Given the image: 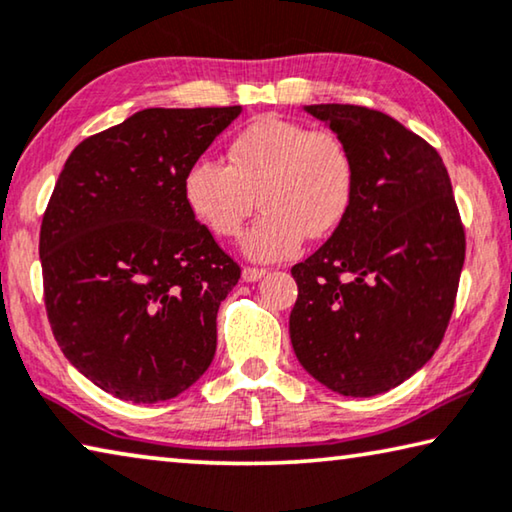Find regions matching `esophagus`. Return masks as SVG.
<instances>
[{
	"label": "esophagus",
	"mask_w": 512,
	"mask_h": 512,
	"mask_svg": "<svg viewBox=\"0 0 512 512\" xmlns=\"http://www.w3.org/2000/svg\"><path fill=\"white\" fill-rule=\"evenodd\" d=\"M265 267H245V270H242V279H245V281H258V279H263L265 277Z\"/></svg>",
	"instance_id": "esophagus-1"
}]
</instances>
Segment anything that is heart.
<instances>
[{
  "label": "heart",
  "mask_w": 512,
  "mask_h": 512,
  "mask_svg": "<svg viewBox=\"0 0 512 512\" xmlns=\"http://www.w3.org/2000/svg\"><path fill=\"white\" fill-rule=\"evenodd\" d=\"M226 160L201 157L183 178L187 208L217 238H235L254 210L261 217L242 247L256 261H281L309 240L327 238L357 194V160L332 130L261 116L231 139Z\"/></svg>",
  "instance_id": "obj_1"
}]
</instances>
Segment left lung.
I'll use <instances>...</instances> for the list:
<instances>
[{"label":"left lung","mask_w":512,"mask_h":512,"mask_svg":"<svg viewBox=\"0 0 512 512\" xmlns=\"http://www.w3.org/2000/svg\"><path fill=\"white\" fill-rule=\"evenodd\" d=\"M304 109L350 144L357 194L332 238L290 270V341L327 389L375 396L412 377L442 343L465 263V226L442 157L426 139L377 109Z\"/></svg>","instance_id":"8db88e82"}]
</instances>
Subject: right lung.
Wrapping results in <instances>:
<instances>
[{
    "instance_id": "obj_1",
    "label": "right lung",
    "mask_w": 512,
    "mask_h": 512,
    "mask_svg": "<svg viewBox=\"0 0 512 512\" xmlns=\"http://www.w3.org/2000/svg\"><path fill=\"white\" fill-rule=\"evenodd\" d=\"M240 107H151L86 137L47 203L45 311L84 377L132 403L176 398L208 371L240 265L187 208L183 178Z\"/></svg>"
}]
</instances>
